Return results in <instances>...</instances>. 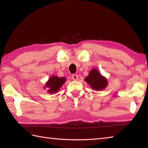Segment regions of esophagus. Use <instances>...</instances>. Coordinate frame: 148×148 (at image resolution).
<instances>
[{"label":"esophagus","instance_id":"34e87169","mask_svg":"<svg viewBox=\"0 0 148 148\" xmlns=\"http://www.w3.org/2000/svg\"><path fill=\"white\" fill-rule=\"evenodd\" d=\"M71 78L73 80V81H77V80L78 79V75L76 74H73V75H72Z\"/></svg>","mask_w":148,"mask_h":148}]
</instances>
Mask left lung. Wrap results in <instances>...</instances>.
<instances>
[{
	"mask_svg": "<svg viewBox=\"0 0 148 148\" xmlns=\"http://www.w3.org/2000/svg\"><path fill=\"white\" fill-rule=\"evenodd\" d=\"M84 81L90 85L92 90L100 91L108 86V80L103 76L96 68H93L89 72L88 75L85 77Z\"/></svg>",
	"mask_w": 148,
	"mask_h": 148,
	"instance_id": "8db88e82",
	"label": "left lung"
}]
</instances>
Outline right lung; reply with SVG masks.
<instances>
[{
    "instance_id": "obj_1",
    "label": "right lung",
    "mask_w": 148,
    "mask_h": 148,
    "mask_svg": "<svg viewBox=\"0 0 148 148\" xmlns=\"http://www.w3.org/2000/svg\"><path fill=\"white\" fill-rule=\"evenodd\" d=\"M66 81V77H58L56 75L52 76L46 82L44 88H47V92L49 94H56V93L59 91L60 88Z\"/></svg>"
}]
</instances>
